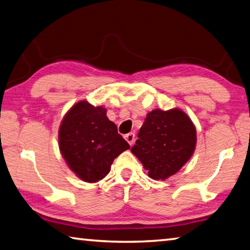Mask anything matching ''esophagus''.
<instances>
[{
    "label": "esophagus",
    "instance_id": "1",
    "mask_svg": "<svg viewBox=\"0 0 250 250\" xmlns=\"http://www.w3.org/2000/svg\"><path fill=\"white\" fill-rule=\"evenodd\" d=\"M125 141L126 142H128L130 145H132L133 143H134V139H135V134L133 133V132H131V133H128V134H125Z\"/></svg>",
    "mask_w": 250,
    "mask_h": 250
}]
</instances>
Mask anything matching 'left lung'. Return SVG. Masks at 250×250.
I'll return each mask as SVG.
<instances>
[{
  "label": "left lung",
  "instance_id": "8db88e82",
  "mask_svg": "<svg viewBox=\"0 0 250 250\" xmlns=\"http://www.w3.org/2000/svg\"><path fill=\"white\" fill-rule=\"evenodd\" d=\"M138 140L131 148L152 179L175 175L190 157L197 143L192 121L180 109H155L147 113Z\"/></svg>",
  "mask_w": 250,
  "mask_h": 250
}]
</instances>
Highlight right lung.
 Instances as JSON below:
<instances>
[{"mask_svg":"<svg viewBox=\"0 0 250 250\" xmlns=\"http://www.w3.org/2000/svg\"><path fill=\"white\" fill-rule=\"evenodd\" d=\"M106 111L102 106L79 102L66 112L59 129V147L63 158L86 183H96L106 177L113 160L130 148Z\"/></svg>","mask_w":250,"mask_h":250,"instance_id":"1","label":"right lung"}]
</instances>
